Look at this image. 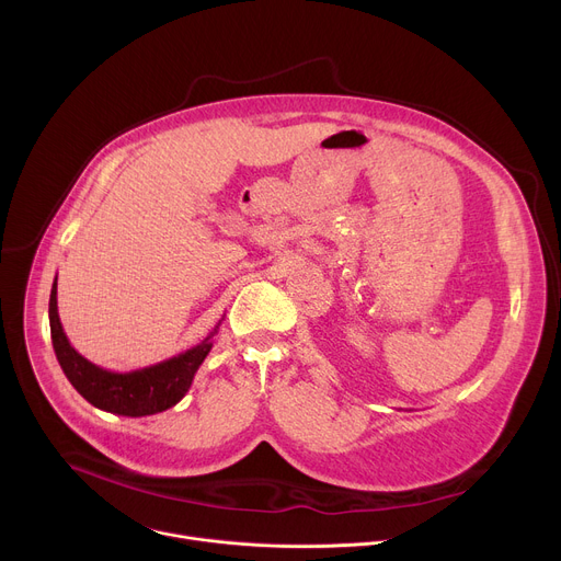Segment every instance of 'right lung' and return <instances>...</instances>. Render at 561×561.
I'll use <instances>...</instances> for the list:
<instances>
[{
    "instance_id": "right-lung-1",
    "label": "right lung",
    "mask_w": 561,
    "mask_h": 561,
    "mask_svg": "<svg viewBox=\"0 0 561 561\" xmlns=\"http://www.w3.org/2000/svg\"><path fill=\"white\" fill-rule=\"evenodd\" d=\"M48 319L57 362L72 388L95 409L124 417H146L175 407L188 392L197 368L213 348V335L219 329L217 324L204 342L175 357L146 368L115 373L89 362L70 346L57 312V277L50 288Z\"/></svg>"
}]
</instances>
